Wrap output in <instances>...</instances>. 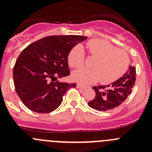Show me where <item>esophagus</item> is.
Instances as JSON below:
<instances>
[{"mask_svg": "<svg viewBox=\"0 0 152 152\" xmlns=\"http://www.w3.org/2000/svg\"><path fill=\"white\" fill-rule=\"evenodd\" d=\"M77 88L79 89H82V90H85L87 88V87L85 85H82V84H77Z\"/></svg>", "mask_w": 152, "mask_h": 152, "instance_id": "esophagus-1", "label": "esophagus"}]
</instances>
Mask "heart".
<instances>
[{
	"label": "heart",
	"instance_id": "1",
	"mask_svg": "<svg viewBox=\"0 0 152 152\" xmlns=\"http://www.w3.org/2000/svg\"><path fill=\"white\" fill-rule=\"evenodd\" d=\"M89 53L96 56L92 67L81 68L72 73L76 82L82 84H92L101 80L109 84L118 79L127 70L129 58L126 52L117 49L113 45L103 39H91L87 43ZM69 65L73 67H82L85 62L83 48L80 45L70 50L67 57Z\"/></svg>",
	"mask_w": 152,
	"mask_h": 152
}]
</instances>
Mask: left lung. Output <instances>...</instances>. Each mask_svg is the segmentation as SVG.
Listing matches in <instances>:
<instances>
[{"label":"left lung","mask_w":152,"mask_h":152,"mask_svg":"<svg viewBox=\"0 0 152 152\" xmlns=\"http://www.w3.org/2000/svg\"><path fill=\"white\" fill-rule=\"evenodd\" d=\"M135 79V67L129 66L126 72L115 82L107 86L93 87L96 97L88 102V105L99 111H110L116 108L131 94Z\"/></svg>","instance_id":"8db88e82"}]
</instances>
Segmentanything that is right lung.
I'll return each mask as SVG.
<instances>
[{
    "mask_svg": "<svg viewBox=\"0 0 152 152\" xmlns=\"http://www.w3.org/2000/svg\"><path fill=\"white\" fill-rule=\"evenodd\" d=\"M87 37L50 36L27 46L18 56L13 69L15 90L31 111L48 113L59 107L68 89L76 84L57 80L70 74L68 54Z\"/></svg>",
    "mask_w": 152,
    "mask_h": 152,
    "instance_id": "add662e5",
    "label": "right lung"
}]
</instances>
